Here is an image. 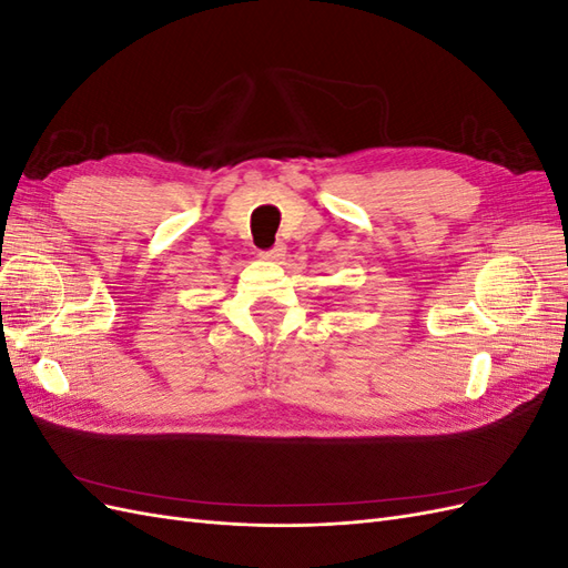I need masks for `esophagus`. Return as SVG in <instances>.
<instances>
[{
  "label": "esophagus",
  "instance_id": "obj_1",
  "mask_svg": "<svg viewBox=\"0 0 568 568\" xmlns=\"http://www.w3.org/2000/svg\"><path fill=\"white\" fill-rule=\"evenodd\" d=\"M263 255V261H270V263H280L282 257L286 255V248H284V244H277L274 248H270V251H265V253H261Z\"/></svg>",
  "mask_w": 568,
  "mask_h": 568
}]
</instances>
